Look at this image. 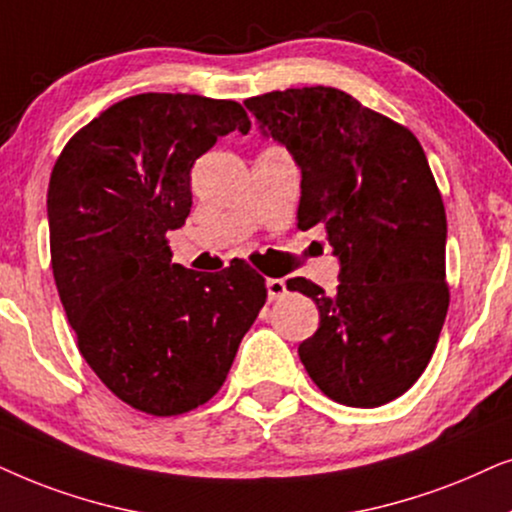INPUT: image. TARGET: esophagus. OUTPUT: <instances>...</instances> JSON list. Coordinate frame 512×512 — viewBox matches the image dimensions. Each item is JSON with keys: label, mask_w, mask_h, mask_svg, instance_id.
<instances>
[{"label": "esophagus", "mask_w": 512, "mask_h": 512, "mask_svg": "<svg viewBox=\"0 0 512 512\" xmlns=\"http://www.w3.org/2000/svg\"><path fill=\"white\" fill-rule=\"evenodd\" d=\"M285 292H288V285H285L283 278H269V281H267L269 302H276V299L285 297Z\"/></svg>", "instance_id": "obj_1"}]
</instances>
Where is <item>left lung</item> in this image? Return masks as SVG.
Returning a JSON list of instances; mask_svg holds the SVG:
<instances>
[{
  "instance_id": "left-lung-1",
  "label": "left lung",
  "mask_w": 512,
  "mask_h": 512,
  "mask_svg": "<svg viewBox=\"0 0 512 512\" xmlns=\"http://www.w3.org/2000/svg\"><path fill=\"white\" fill-rule=\"evenodd\" d=\"M245 107L302 170L299 229L323 224L342 267L335 295L288 281L320 311L299 360L335 403H391L426 370L449 306L447 217L424 149L339 88L271 91Z\"/></svg>"
}]
</instances>
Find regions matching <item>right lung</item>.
I'll use <instances>...</instances> for the list:
<instances>
[{
    "label": "right lung",
    "mask_w": 512,
    "mask_h": 512,
    "mask_svg": "<svg viewBox=\"0 0 512 512\" xmlns=\"http://www.w3.org/2000/svg\"><path fill=\"white\" fill-rule=\"evenodd\" d=\"M250 131L234 100L140 93L74 133L53 166L51 267L81 356L135 410L175 417L220 391L267 302L245 262L173 264L166 234L192 208L194 161Z\"/></svg>",
    "instance_id": "add662e5"
}]
</instances>
